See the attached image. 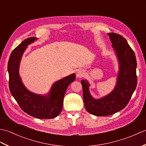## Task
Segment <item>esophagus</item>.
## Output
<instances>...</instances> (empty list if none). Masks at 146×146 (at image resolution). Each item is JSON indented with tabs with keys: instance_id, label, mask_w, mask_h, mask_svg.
Returning <instances> with one entry per match:
<instances>
[{
	"instance_id": "esophagus-1",
	"label": "esophagus",
	"mask_w": 146,
	"mask_h": 146,
	"mask_svg": "<svg viewBox=\"0 0 146 146\" xmlns=\"http://www.w3.org/2000/svg\"><path fill=\"white\" fill-rule=\"evenodd\" d=\"M84 75V71L83 70H78L76 72V77L77 78H82Z\"/></svg>"
}]
</instances>
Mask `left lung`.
<instances>
[{"instance_id":"left-lung-1","label":"left lung","mask_w":146,"mask_h":146,"mask_svg":"<svg viewBox=\"0 0 146 146\" xmlns=\"http://www.w3.org/2000/svg\"><path fill=\"white\" fill-rule=\"evenodd\" d=\"M119 61V71L115 87L110 94L100 99L92 97L89 83L82 80L83 97L88 112L96 116H107L124 108L137 86V61L134 51L126 39L120 35L108 33Z\"/></svg>"}]
</instances>
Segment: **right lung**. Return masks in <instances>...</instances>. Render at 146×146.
Returning a JSON list of instances; mask_svg holds the SVG:
<instances>
[{
	"instance_id": "obj_1",
	"label": "right lung",
	"mask_w": 146,
	"mask_h": 146,
	"mask_svg": "<svg viewBox=\"0 0 146 146\" xmlns=\"http://www.w3.org/2000/svg\"><path fill=\"white\" fill-rule=\"evenodd\" d=\"M37 39L34 37L26 39L12 51L7 66L9 89L24 112L40 119H53L62 111L65 92L70 83L75 81L76 76L73 73L55 82L49 94L46 95L35 94L29 91L22 82L19 68L27 46Z\"/></svg>"
}]
</instances>
